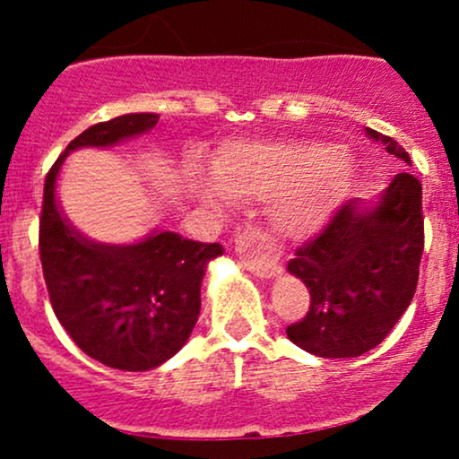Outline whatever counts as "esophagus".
<instances>
[{
    "label": "esophagus",
    "instance_id": "1",
    "mask_svg": "<svg viewBox=\"0 0 459 459\" xmlns=\"http://www.w3.org/2000/svg\"><path fill=\"white\" fill-rule=\"evenodd\" d=\"M246 244L244 246V255H241V263L247 272L256 273L259 278H278L282 273L281 263H278L276 255L270 250L267 246L265 237H261L259 233L246 237Z\"/></svg>",
    "mask_w": 459,
    "mask_h": 459
}]
</instances>
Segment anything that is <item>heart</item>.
Returning a JSON list of instances; mask_svg holds the SVG:
<instances>
[{
  "label": "heart",
  "mask_w": 459,
  "mask_h": 459,
  "mask_svg": "<svg viewBox=\"0 0 459 459\" xmlns=\"http://www.w3.org/2000/svg\"><path fill=\"white\" fill-rule=\"evenodd\" d=\"M213 176L189 175L194 198L224 213L239 203H270L267 222L281 239L319 235L358 186L356 157L319 140L230 142L213 160Z\"/></svg>",
  "instance_id": "1"
}]
</instances>
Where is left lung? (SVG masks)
Here are the masks:
<instances>
[{
    "label": "left lung",
    "mask_w": 459,
    "mask_h": 459,
    "mask_svg": "<svg viewBox=\"0 0 459 459\" xmlns=\"http://www.w3.org/2000/svg\"><path fill=\"white\" fill-rule=\"evenodd\" d=\"M368 140L412 166L393 138ZM420 183L399 172L380 196L354 198L317 239L289 261L310 291L307 317L289 325L291 343L319 358H356L380 345L412 302L423 255Z\"/></svg>",
    "instance_id": "8db88e82"
}]
</instances>
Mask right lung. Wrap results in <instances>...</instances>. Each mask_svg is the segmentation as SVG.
I'll return each mask as SVG.
<instances>
[{"mask_svg":"<svg viewBox=\"0 0 459 459\" xmlns=\"http://www.w3.org/2000/svg\"><path fill=\"white\" fill-rule=\"evenodd\" d=\"M157 120L160 114L140 112L92 125L45 178L39 246L51 307L79 350L120 371H151L187 343L200 315L204 272L224 247L166 229L131 244L94 241L66 218L57 178L73 151L140 138Z\"/></svg>","mask_w":459,"mask_h":459,"instance_id":"add662e5","label":"right lung"}]
</instances>
